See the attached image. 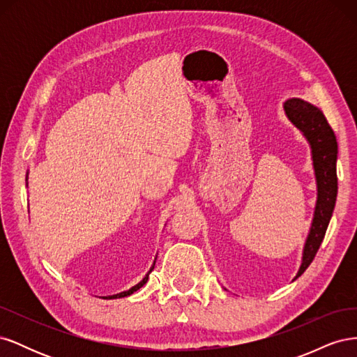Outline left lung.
I'll return each mask as SVG.
<instances>
[{
    "label": "left lung",
    "mask_w": 357,
    "mask_h": 357,
    "mask_svg": "<svg viewBox=\"0 0 357 357\" xmlns=\"http://www.w3.org/2000/svg\"><path fill=\"white\" fill-rule=\"evenodd\" d=\"M284 113L310 144L312 169L317 185V201L307 240L302 250V261L294 280L304 274L314 259L319 247L325 238L338 193L337 156L338 144L325 114L317 107L301 100L289 98L283 104Z\"/></svg>",
    "instance_id": "1"
}]
</instances>
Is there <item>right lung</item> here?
<instances>
[{"instance_id":"add662e5","label":"right lung","mask_w":357,"mask_h":357,"mask_svg":"<svg viewBox=\"0 0 357 357\" xmlns=\"http://www.w3.org/2000/svg\"><path fill=\"white\" fill-rule=\"evenodd\" d=\"M26 180H28V172H26ZM26 186H28V183H26ZM155 262H156V257H155V261H153V265L150 266V269H149V273L144 275V278L142 280V282L139 283H137L135 286H132L131 289L129 290H125V291H121V294H116V295H110V296H101L102 299H117V298H125V296H129V295H132L134 291H137L138 289H142L146 283H147V280H149V274L153 271V268H155Z\"/></svg>"}]
</instances>
